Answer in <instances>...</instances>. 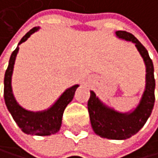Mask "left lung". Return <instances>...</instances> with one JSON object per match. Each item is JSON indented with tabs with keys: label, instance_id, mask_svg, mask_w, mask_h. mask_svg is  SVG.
Returning a JSON list of instances; mask_svg holds the SVG:
<instances>
[{
	"label": "left lung",
	"instance_id": "8db88e82",
	"mask_svg": "<svg viewBox=\"0 0 158 158\" xmlns=\"http://www.w3.org/2000/svg\"><path fill=\"white\" fill-rule=\"evenodd\" d=\"M116 37L135 44L146 65V85L140 103L130 113H118L100 101L93 91H90L87 103L91 126L93 131L102 138L112 140H125L132 137L146 123L154 105L156 81L153 76V64L149 52L132 34L116 31Z\"/></svg>",
	"mask_w": 158,
	"mask_h": 158
}]
</instances>
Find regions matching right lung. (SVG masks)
Wrapping results in <instances>:
<instances>
[{
	"label": "right lung",
	"mask_w": 158,
	"mask_h": 158,
	"mask_svg": "<svg viewBox=\"0 0 158 158\" xmlns=\"http://www.w3.org/2000/svg\"><path fill=\"white\" fill-rule=\"evenodd\" d=\"M39 29L40 27H34L33 29H31L21 39L18 45L26 42L28 38L35 32H37ZM18 45L11 53V56L9 58L8 62V67L5 74L4 97L6 108L12 115L16 124L24 133L30 135H37V136H48V135L51 134H55L59 131L60 127H61L64 110L74 98L75 91L78 87V84H76V85L66 89L63 94L58 98V100L45 111L31 112L23 109L15 100L11 87V77L15 58H16L19 50Z\"/></svg>",
	"instance_id": "1"
}]
</instances>
